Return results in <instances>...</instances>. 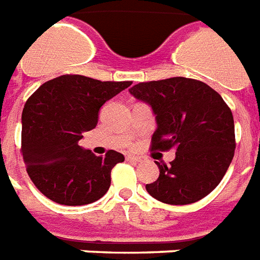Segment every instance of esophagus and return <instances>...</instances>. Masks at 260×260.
I'll list each match as a JSON object with an SVG mask.
<instances>
[{"label": "esophagus", "instance_id": "34e87169", "mask_svg": "<svg viewBox=\"0 0 260 260\" xmlns=\"http://www.w3.org/2000/svg\"><path fill=\"white\" fill-rule=\"evenodd\" d=\"M126 159H128V161H134V162H139L140 157H136V155L128 154V155H126Z\"/></svg>", "mask_w": 260, "mask_h": 260}]
</instances>
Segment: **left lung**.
<instances>
[{"label":"left lung","instance_id":"obj_1","mask_svg":"<svg viewBox=\"0 0 260 260\" xmlns=\"http://www.w3.org/2000/svg\"><path fill=\"white\" fill-rule=\"evenodd\" d=\"M129 92L155 114L151 150H176L169 167L155 161L159 176L146 184L147 193L171 205L208 196L220 183L236 149L234 120L222 96L205 82L184 77L139 82Z\"/></svg>","mask_w":260,"mask_h":260}]
</instances>
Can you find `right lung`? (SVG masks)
<instances>
[{"label":"right lung","mask_w":260,"mask_h":260,"mask_svg":"<svg viewBox=\"0 0 260 260\" xmlns=\"http://www.w3.org/2000/svg\"><path fill=\"white\" fill-rule=\"evenodd\" d=\"M131 84L66 74L42 84L28 98L20 151L28 176L45 197L74 207L95 203L107 193L111 169L124 155L109 150L98 157L78 146V140L95 128L102 106Z\"/></svg>","instance_id":"1"}]
</instances>
